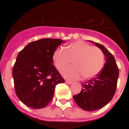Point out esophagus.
<instances>
[{"label": "esophagus", "mask_w": 129, "mask_h": 129, "mask_svg": "<svg viewBox=\"0 0 129 129\" xmlns=\"http://www.w3.org/2000/svg\"><path fill=\"white\" fill-rule=\"evenodd\" d=\"M66 83L67 84H72V82H71V81H67V80H66Z\"/></svg>", "instance_id": "1"}]
</instances>
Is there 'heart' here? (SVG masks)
Segmentation results:
<instances>
[{"instance_id": "1", "label": "heart", "mask_w": 129, "mask_h": 129, "mask_svg": "<svg viewBox=\"0 0 129 129\" xmlns=\"http://www.w3.org/2000/svg\"><path fill=\"white\" fill-rule=\"evenodd\" d=\"M53 62L56 69L61 72L67 79H78L81 76L85 79H90L101 72L104 65V54L101 50L96 47H91L82 41L70 44L66 50L59 48L54 51Z\"/></svg>"}]
</instances>
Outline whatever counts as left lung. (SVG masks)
<instances>
[{"label": "left lung", "instance_id": "1", "mask_svg": "<svg viewBox=\"0 0 129 129\" xmlns=\"http://www.w3.org/2000/svg\"><path fill=\"white\" fill-rule=\"evenodd\" d=\"M93 42L102 50L105 56L104 67L98 75L87 82H82V88L73 96L75 103L86 111H93L104 107L113 98L116 89L119 69L115 57L101 44Z\"/></svg>", "mask_w": 129, "mask_h": 129}]
</instances>
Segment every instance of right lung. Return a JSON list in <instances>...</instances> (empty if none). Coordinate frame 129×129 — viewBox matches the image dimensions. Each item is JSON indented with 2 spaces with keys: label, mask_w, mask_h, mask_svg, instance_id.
Segmentation results:
<instances>
[{
  "label": "right lung",
  "mask_w": 129,
  "mask_h": 129,
  "mask_svg": "<svg viewBox=\"0 0 129 129\" xmlns=\"http://www.w3.org/2000/svg\"><path fill=\"white\" fill-rule=\"evenodd\" d=\"M62 39H42L29 43L16 57L13 69L18 98L33 109L45 107L52 100L56 85L65 80L53 65L54 51Z\"/></svg>",
  "instance_id": "1"
}]
</instances>
